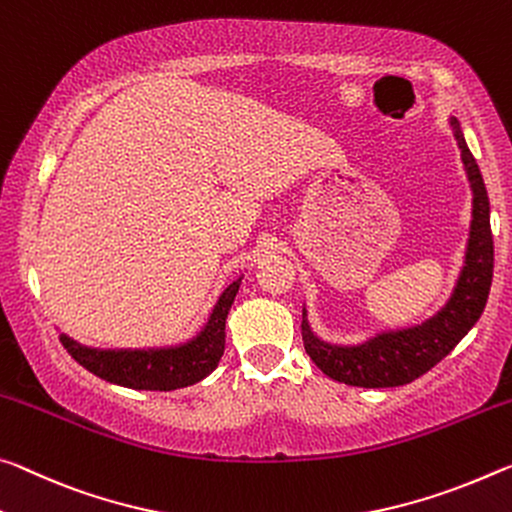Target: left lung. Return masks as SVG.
<instances>
[{"instance_id":"1","label":"left lung","mask_w":512,"mask_h":512,"mask_svg":"<svg viewBox=\"0 0 512 512\" xmlns=\"http://www.w3.org/2000/svg\"><path fill=\"white\" fill-rule=\"evenodd\" d=\"M449 127L460 148L469 189H472V223L465 250V262L453 294L431 319L399 330H383L360 344H330L314 335L303 307V344L312 362L326 376L353 387H399L431 371L449 355L462 337L481 319L488 303L494 243L490 230V200L476 159L467 148L458 118Z\"/></svg>"}]
</instances>
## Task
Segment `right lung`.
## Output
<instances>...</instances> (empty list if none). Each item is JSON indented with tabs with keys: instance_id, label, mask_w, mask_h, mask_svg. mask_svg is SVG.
Instances as JSON below:
<instances>
[{
	"instance_id": "1",
	"label": "right lung",
	"mask_w": 512,
	"mask_h": 512,
	"mask_svg": "<svg viewBox=\"0 0 512 512\" xmlns=\"http://www.w3.org/2000/svg\"><path fill=\"white\" fill-rule=\"evenodd\" d=\"M243 278V275H241ZM241 278L223 289L205 326L191 339L159 348H93L61 332V344L81 367L107 383L170 392L200 383L212 373L225 351V319L241 287Z\"/></svg>"
}]
</instances>
